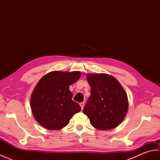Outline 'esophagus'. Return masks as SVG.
<instances>
[{"instance_id":"esophagus-1","label":"esophagus","mask_w":160,"mask_h":160,"mask_svg":"<svg viewBox=\"0 0 160 160\" xmlns=\"http://www.w3.org/2000/svg\"><path fill=\"white\" fill-rule=\"evenodd\" d=\"M80 107H81V108H82V110L83 108H84V102H80Z\"/></svg>"}]
</instances>
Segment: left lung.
Wrapping results in <instances>:
<instances>
[{
	"instance_id": "left-lung-1",
	"label": "left lung",
	"mask_w": 160,
	"mask_h": 160,
	"mask_svg": "<svg viewBox=\"0 0 160 160\" xmlns=\"http://www.w3.org/2000/svg\"><path fill=\"white\" fill-rule=\"evenodd\" d=\"M91 96L83 113L100 130L114 128L123 121L128 111V98L118 81L107 74H88Z\"/></svg>"
}]
</instances>
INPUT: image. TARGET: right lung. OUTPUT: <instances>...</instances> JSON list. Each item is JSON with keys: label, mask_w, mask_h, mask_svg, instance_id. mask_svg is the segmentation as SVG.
Returning <instances> with one entry per match:
<instances>
[{"label": "right lung", "mask_w": 160, "mask_h": 160, "mask_svg": "<svg viewBox=\"0 0 160 160\" xmlns=\"http://www.w3.org/2000/svg\"><path fill=\"white\" fill-rule=\"evenodd\" d=\"M80 76L79 71H52L40 80L32 94L31 108L40 125L49 130H59L81 111L69 89Z\"/></svg>", "instance_id": "right-lung-1"}]
</instances>
